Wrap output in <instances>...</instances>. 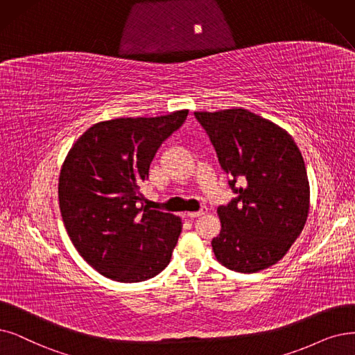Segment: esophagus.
Returning a JSON list of instances; mask_svg holds the SVG:
<instances>
[{
  "mask_svg": "<svg viewBox=\"0 0 355 355\" xmlns=\"http://www.w3.org/2000/svg\"><path fill=\"white\" fill-rule=\"evenodd\" d=\"M207 211H208V208H207V207H202L200 211H191V212H188V217H189V218L201 217V216H205V214H207Z\"/></svg>",
  "mask_w": 355,
  "mask_h": 355,
  "instance_id": "esophagus-1",
  "label": "esophagus"
}]
</instances>
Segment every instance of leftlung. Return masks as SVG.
Masks as SVG:
<instances>
[{"label": "left lung", "instance_id": "1", "mask_svg": "<svg viewBox=\"0 0 355 355\" xmlns=\"http://www.w3.org/2000/svg\"><path fill=\"white\" fill-rule=\"evenodd\" d=\"M195 118L237 193L217 209L221 230L211 242L217 261L245 274L275 265L309 216L310 187L299 147L284 128L248 109L195 112Z\"/></svg>", "mask_w": 355, "mask_h": 355}]
</instances>
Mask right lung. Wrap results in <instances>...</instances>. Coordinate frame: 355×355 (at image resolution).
<instances>
[{
  "label": "right lung",
  "instance_id": "1",
  "mask_svg": "<svg viewBox=\"0 0 355 355\" xmlns=\"http://www.w3.org/2000/svg\"><path fill=\"white\" fill-rule=\"evenodd\" d=\"M187 116L183 109L98 122L68 151L58 183L61 216L74 248L98 274L139 282L168 265L182 220L144 205L139 187L163 141Z\"/></svg>",
  "mask_w": 355,
  "mask_h": 355
}]
</instances>
